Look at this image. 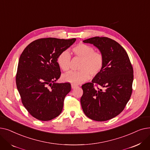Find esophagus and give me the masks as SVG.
<instances>
[{
	"label": "esophagus",
	"mask_w": 150,
	"mask_h": 150,
	"mask_svg": "<svg viewBox=\"0 0 150 150\" xmlns=\"http://www.w3.org/2000/svg\"><path fill=\"white\" fill-rule=\"evenodd\" d=\"M71 87H72V89H75V88L78 87V85L75 84H71Z\"/></svg>",
	"instance_id": "obj_1"
}]
</instances>
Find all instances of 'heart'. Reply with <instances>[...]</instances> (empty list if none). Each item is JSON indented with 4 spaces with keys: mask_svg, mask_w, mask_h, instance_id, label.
I'll return each instance as SVG.
<instances>
[{
    "mask_svg": "<svg viewBox=\"0 0 150 150\" xmlns=\"http://www.w3.org/2000/svg\"><path fill=\"white\" fill-rule=\"evenodd\" d=\"M75 57L81 59L78 67V71H69L63 74L62 79L66 82L80 84L88 80L91 77L98 75L103 68L105 58L103 53L96 51L90 45L79 43L72 49ZM57 61L59 67L64 71L69 69L71 55L67 50L61 52L57 57Z\"/></svg>",
    "mask_w": 150,
    "mask_h": 150,
    "instance_id": "b5f03b06",
    "label": "heart"
}]
</instances>
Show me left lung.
Instances as JSON below:
<instances>
[{"instance_id": "8db88e82", "label": "left lung", "mask_w": 150, "mask_h": 150, "mask_svg": "<svg viewBox=\"0 0 150 150\" xmlns=\"http://www.w3.org/2000/svg\"><path fill=\"white\" fill-rule=\"evenodd\" d=\"M83 42L96 46L103 53L105 62L101 72L92 82L82 85L81 107L89 119L106 121L120 114L130 99L133 68L127 52L113 39L96 36Z\"/></svg>"}]
</instances>
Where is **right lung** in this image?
<instances>
[{"label": "right lung", "instance_id": "right-lung-1", "mask_svg": "<svg viewBox=\"0 0 150 150\" xmlns=\"http://www.w3.org/2000/svg\"><path fill=\"white\" fill-rule=\"evenodd\" d=\"M75 41V38L38 39L21 55L16 76L17 88L23 106L38 120L49 121L62 112L71 85L54 83L61 74L57 59Z\"/></svg>", "mask_w": 150, "mask_h": 150}]
</instances>
